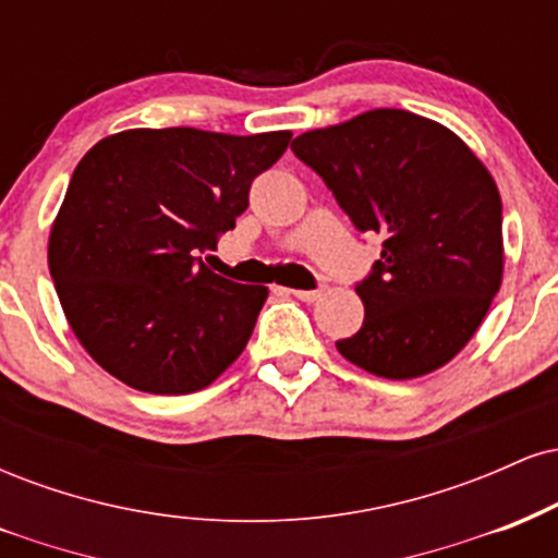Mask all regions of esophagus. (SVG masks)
<instances>
[{
  "mask_svg": "<svg viewBox=\"0 0 558 558\" xmlns=\"http://www.w3.org/2000/svg\"><path fill=\"white\" fill-rule=\"evenodd\" d=\"M291 296H296L299 301H306V304H312V301H317L323 296V291H288Z\"/></svg>",
  "mask_w": 558,
  "mask_h": 558,
  "instance_id": "obj_1",
  "label": "esophagus"
}]
</instances>
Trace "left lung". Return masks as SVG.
<instances>
[{
	"instance_id": "left-lung-1",
	"label": "left lung",
	"mask_w": 558,
	"mask_h": 558,
	"mask_svg": "<svg viewBox=\"0 0 558 558\" xmlns=\"http://www.w3.org/2000/svg\"><path fill=\"white\" fill-rule=\"evenodd\" d=\"M291 149L356 228L386 235L356 286L362 328L336 343L343 360L388 380L451 362L504 278L501 194L488 168L457 133L407 110L306 131Z\"/></svg>"
}]
</instances>
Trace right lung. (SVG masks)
<instances>
[{
    "mask_svg": "<svg viewBox=\"0 0 558 558\" xmlns=\"http://www.w3.org/2000/svg\"><path fill=\"white\" fill-rule=\"evenodd\" d=\"M288 141L291 131L131 128L83 155L47 254L70 328L101 369L183 396L239 360L267 288L215 275L202 254L235 228L252 181Z\"/></svg>",
    "mask_w": 558,
    "mask_h": 558,
    "instance_id": "add662e5",
    "label": "right lung"
}]
</instances>
